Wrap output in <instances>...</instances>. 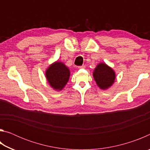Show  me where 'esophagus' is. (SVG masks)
Listing matches in <instances>:
<instances>
[{"label": "esophagus", "mask_w": 150, "mask_h": 150, "mask_svg": "<svg viewBox=\"0 0 150 150\" xmlns=\"http://www.w3.org/2000/svg\"><path fill=\"white\" fill-rule=\"evenodd\" d=\"M78 68H79V69H84V68H85V65H82V66H79Z\"/></svg>", "instance_id": "1"}]
</instances>
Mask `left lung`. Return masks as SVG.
<instances>
[{
  "label": "left lung",
  "instance_id": "obj_1",
  "mask_svg": "<svg viewBox=\"0 0 150 150\" xmlns=\"http://www.w3.org/2000/svg\"><path fill=\"white\" fill-rule=\"evenodd\" d=\"M93 77L101 89H106L115 82V73L112 68L102 63H99L94 70Z\"/></svg>",
  "mask_w": 150,
  "mask_h": 150
}]
</instances>
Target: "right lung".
I'll return each instance as SVG.
<instances>
[{"label":"right lung","mask_w":150,"mask_h":150,"mask_svg":"<svg viewBox=\"0 0 150 150\" xmlns=\"http://www.w3.org/2000/svg\"><path fill=\"white\" fill-rule=\"evenodd\" d=\"M48 83L57 91L62 90L69 81V69L62 62H55L51 65L45 72Z\"/></svg>","instance_id":"obj_1"}]
</instances>
